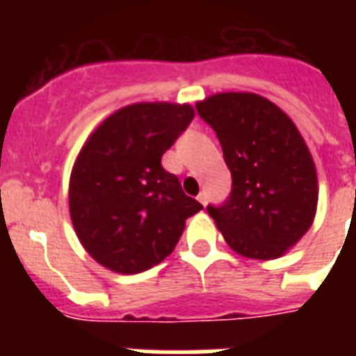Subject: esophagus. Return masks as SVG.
<instances>
[{
	"label": "esophagus",
	"mask_w": 356,
	"mask_h": 356,
	"mask_svg": "<svg viewBox=\"0 0 356 356\" xmlns=\"http://www.w3.org/2000/svg\"><path fill=\"white\" fill-rule=\"evenodd\" d=\"M197 201H200L201 205L205 207L207 203H209V196H207V193H200V194H197Z\"/></svg>",
	"instance_id": "34e87169"
}]
</instances>
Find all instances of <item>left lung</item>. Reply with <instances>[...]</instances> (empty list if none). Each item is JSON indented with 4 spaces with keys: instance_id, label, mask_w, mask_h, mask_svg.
I'll return each mask as SVG.
<instances>
[{
    "instance_id": "left-lung-1",
    "label": "left lung",
    "mask_w": 356,
    "mask_h": 356,
    "mask_svg": "<svg viewBox=\"0 0 356 356\" xmlns=\"http://www.w3.org/2000/svg\"><path fill=\"white\" fill-rule=\"evenodd\" d=\"M216 131L232 172L225 205L209 213L235 253L275 260L312 226L317 172L310 149L284 110L253 92H219L196 103Z\"/></svg>"
}]
</instances>
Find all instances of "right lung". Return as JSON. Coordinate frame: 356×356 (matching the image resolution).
I'll return each mask as SVG.
<instances>
[{
	"mask_svg": "<svg viewBox=\"0 0 356 356\" xmlns=\"http://www.w3.org/2000/svg\"><path fill=\"white\" fill-rule=\"evenodd\" d=\"M194 119L188 103H134L89 135L69 180V213L85 251L110 271L137 275L172 253L203 207L162 168Z\"/></svg>",
	"mask_w": 356,
	"mask_h": 356,
	"instance_id": "right-lung-1",
	"label": "right lung"
}]
</instances>
